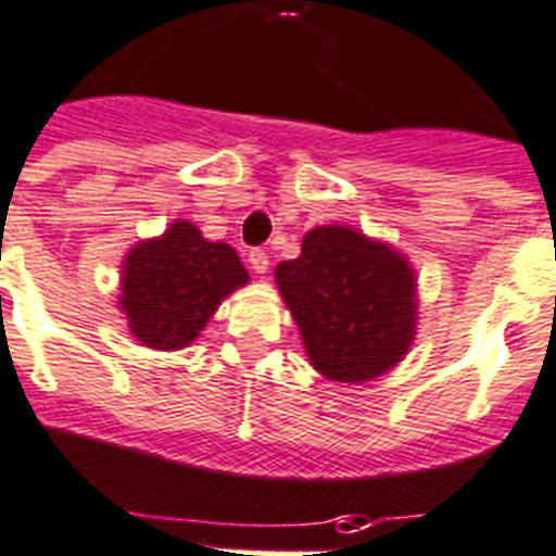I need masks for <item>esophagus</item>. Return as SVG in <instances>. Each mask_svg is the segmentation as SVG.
<instances>
[{
	"instance_id": "34e87169",
	"label": "esophagus",
	"mask_w": 556,
	"mask_h": 556,
	"mask_svg": "<svg viewBox=\"0 0 556 556\" xmlns=\"http://www.w3.org/2000/svg\"><path fill=\"white\" fill-rule=\"evenodd\" d=\"M247 261H250V269H253V273H267L269 269V255L267 250H261V247H253V250L247 253Z\"/></svg>"
}]
</instances>
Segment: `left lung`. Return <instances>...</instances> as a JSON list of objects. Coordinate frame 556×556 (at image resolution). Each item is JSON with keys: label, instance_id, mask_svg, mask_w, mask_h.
<instances>
[{"label": "left lung", "instance_id": "obj_1", "mask_svg": "<svg viewBox=\"0 0 556 556\" xmlns=\"http://www.w3.org/2000/svg\"><path fill=\"white\" fill-rule=\"evenodd\" d=\"M275 278L324 377L365 382L393 368L414 343V269L363 232L315 227Z\"/></svg>", "mask_w": 556, "mask_h": 556}]
</instances>
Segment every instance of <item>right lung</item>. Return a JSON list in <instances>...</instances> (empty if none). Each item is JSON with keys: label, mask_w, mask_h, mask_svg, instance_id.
<instances>
[{"label": "right lung", "mask_w": 556, "mask_h": 556, "mask_svg": "<svg viewBox=\"0 0 556 556\" xmlns=\"http://www.w3.org/2000/svg\"><path fill=\"white\" fill-rule=\"evenodd\" d=\"M121 283L131 334L149 349L174 351L205 329L222 298L247 283V269L232 247L205 241L191 222H174L165 236L126 255Z\"/></svg>", "instance_id": "right-lung-1"}]
</instances>
